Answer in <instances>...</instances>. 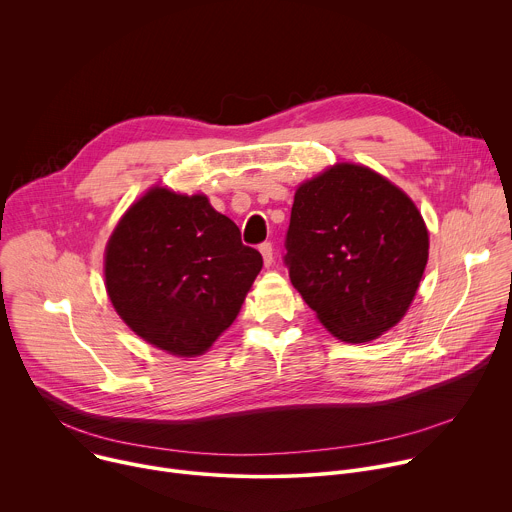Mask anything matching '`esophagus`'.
<instances>
[{
	"label": "esophagus",
	"instance_id": "obj_1",
	"mask_svg": "<svg viewBox=\"0 0 512 512\" xmlns=\"http://www.w3.org/2000/svg\"><path fill=\"white\" fill-rule=\"evenodd\" d=\"M259 251H261V255H263V263H265V267H269L271 263H273V247H271V243H261L259 245Z\"/></svg>",
	"mask_w": 512,
	"mask_h": 512
}]
</instances>
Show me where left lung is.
Masks as SVG:
<instances>
[{
	"label": "left lung",
	"instance_id": "obj_1",
	"mask_svg": "<svg viewBox=\"0 0 512 512\" xmlns=\"http://www.w3.org/2000/svg\"><path fill=\"white\" fill-rule=\"evenodd\" d=\"M283 263L318 320L369 342L411 306L429 255L413 200L371 168L336 164L294 196Z\"/></svg>",
	"mask_w": 512,
	"mask_h": 512
}]
</instances>
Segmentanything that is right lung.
<instances>
[{
    "label": "right lung",
    "instance_id": "1",
    "mask_svg": "<svg viewBox=\"0 0 512 512\" xmlns=\"http://www.w3.org/2000/svg\"><path fill=\"white\" fill-rule=\"evenodd\" d=\"M263 267L239 227L204 194L145 192L105 251L107 294L145 342L176 356L206 352L237 318Z\"/></svg>",
    "mask_w": 512,
    "mask_h": 512
}]
</instances>
